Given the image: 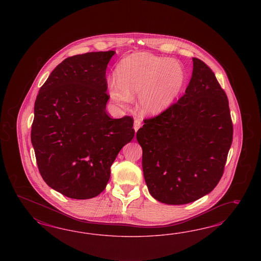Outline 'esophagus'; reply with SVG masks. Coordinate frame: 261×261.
Here are the masks:
<instances>
[{
	"mask_svg": "<svg viewBox=\"0 0 261 261\" xmlns=\"http://www.w3.org/2000/svg\"><path fill=\"white\" fill-rule=\"evenodd\" d=\"M141 120L140 119H135L134 121V130L135 132H137L139 130V128L141 127Z\"/></svg>",
	"mask_w": 261,
	"mask_h": 261,
	"instance_id": "obj_1",
	"label": "esophagus"
}]
</instances>
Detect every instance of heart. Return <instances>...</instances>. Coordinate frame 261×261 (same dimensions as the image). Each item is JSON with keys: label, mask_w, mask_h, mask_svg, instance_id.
Returning a JSON list of instances; mask_svg holds the SVG:
<instances>
[{"label": "heart", "mask_w": 261, "mask_h": 261, "mask_svg": "<svg viewBox=\"0 0 261 261\" xmlns=\"http://www.w3.org/2000/svg\"><path fill=\"white\" fill-rule=\"evenodd\" d=\"M116 72L117 79L108 84L113 100L126 107L132 96L139 94V107L146 115H159L170 107L186 80L180 62L148 53L123 58Z\"/></svg>", "instance_id": "1"}]
</instances>
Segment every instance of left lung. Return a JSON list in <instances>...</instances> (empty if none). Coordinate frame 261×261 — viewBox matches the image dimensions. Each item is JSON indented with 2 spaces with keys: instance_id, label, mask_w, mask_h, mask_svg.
<instances>
[{
  "instance_id": "8db88e82",
  "label": "left lung",
  "mask_w": 261,
  "mask_h": 261,
  "mask_svg": "<svg viewBox=\"0 0 261 261\" xmlns=\"http://www.w3.org/2000/svg\"><path fill=\"white\" fill-rule=\"evenodd\" d=\"M185 95L137 132L142 170L152 197L185 205L220 181L232 142L229 100L214 71L193 57Z\"/></svg>"
}]
</instances>
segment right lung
I'll list each match as a JSON object with an SVG mask.
<instances>
[{"label": "right lung", "instance_id": "1", "mask_svg": "<svg viewBox=\"0 0 261 261\" xmlns=\"http://www.w3.org/2000/svg\"><path fill=\"white\" fill-rule=\"evenodd\" d=\"M114 50L66 58L34 103L32 143L43 180L67 197L90 199L105 190L111 166L134 138V120L107 115L106 68Z\"/></svg>", "mask_w": 261, "mask_h": 261}]
</instances>
